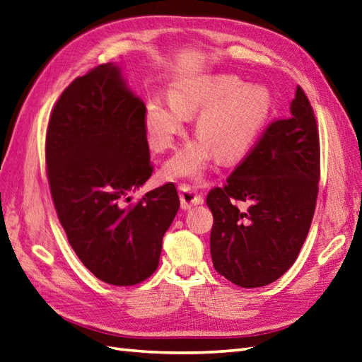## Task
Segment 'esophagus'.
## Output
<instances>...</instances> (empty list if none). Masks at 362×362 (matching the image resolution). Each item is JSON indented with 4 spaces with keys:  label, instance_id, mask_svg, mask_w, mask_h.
<instances>
[{
    "label": "esophagus",
    "instance_id": "34e87169",
    "mask_svg": "<svg viewBox=\"0 0 362 362\" xmlns=\"http://www.w3.org/2000/svg\"><path fill=\"white\" fill-rule=\"evenodd\" d=\"M179 196L182 209H191L192 206L203 205V196L196 188L189 187V185H180Z\"/></svg>",
    "mask_w": 362,
    "mask_h": 362
}]
</instances>
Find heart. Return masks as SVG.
Here are the masks:
<instances>
[{
    "mask_svg": "<svg viewBox=\"0 0 362 362\" xmlns=\"http://www.w3.org/2000/svg\"><path fill=\"white\" fill-rule=\"evenodd\" d=\"M171 105L146 102L144 127L148 142L157 153L175 144L183 116L196 115L194 139L163 165L165 179L200 180L212 154L220 160H235L247 153L271 117L272 99L263 87L243 86L234 76H216L180 86L170 93Z\"/></svg>",
    "mask_w": 362,
    "mask_h": 362,
    "instance_id": "1",
    "label": "heart"
}]
</instances>
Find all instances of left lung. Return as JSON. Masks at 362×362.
Returning a JSON list of instances; mask_svg holds the SVG:
<instances>
[{"instance_id":"obj_1","label":"left lung","mask_w":362,"mask_h":362,"mask_svg":"<svg viewBox=\"0 0 362 362\" xmlns=\"http://www.w3.org/2000/svg\"><path fill=\"white\" fill-rule=\"evenodd\" d=\"M289 119L276 120L206 205L214 216L216 271L240 287L278 280L295 263L312 223L320 182V139L310 102L298 87ZM235 201L247 203L238 210Z\"/></svg>"}]
</instances>
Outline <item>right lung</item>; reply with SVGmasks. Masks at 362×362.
Listing matches in <instances>:
<instances>
[{"instance_id":"right-lung-1","label":"right lung","mask_w":362,"mask_h":362,"mask_svg":"<svg viewBox=\"0 0 362 362\" xmlns=\"http://www.w3.org/2000/svg\"><path fill=\"white\" fill-rule=\"evenodd\" d=\"M144 115L145 102L122 67L102 64L64 90L45 141L52 197L69 243L93 275L113 286L137 284L157 269L180 206L173 183L129 197L153 174Z\"/></svg>"}]
</instances>
